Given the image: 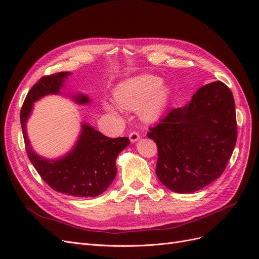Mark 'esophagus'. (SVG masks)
<instances>
[{
	"instance_id": "esophagus-1",
	"label": "esophagus",
	"mask_w": 259,
	"mask_h": 259,
	"mask_svg": "<svg viewBox=\"0 0 259 259\" xmlns=\"http://www.w3.org/2000/svg\"><path fill=\"white\" fill-rule=\"evenodd\" d=\"M128 137H130L131 143H136L137 140H139V138H140V136H139V134H138L137 132H132Z\"/></svg>"
}]
</instances>
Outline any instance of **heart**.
<instances>
[{"label": "heart", "mask_w": 259, "mask_h": 259, "mask_svg": "<svg viewBox=\"0 0 259 259\" xmlns=\"http://www.w3.org/2000/svg\"><path fill=\"white\" fill-rule=\"evenodd\" d=\"M171 94L170 86L152 74H142L131 77L117 85L114 91L116 105L126 110L138 109L144 122L151 123L159 119L165 110ZM105 110L111 114H119L114 105L106 103Z\"/></svg>", "instance_id": "heart-1"}]
</instances>
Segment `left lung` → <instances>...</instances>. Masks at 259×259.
<instances>
[{"instance_id":"obj_1","label":"left lung","mask_w":259,"mask_h":259,"mask_svg":"<svg viewBox=\"0 0 259 259\" xmlns=\"http://www.w3.org/2000/svg\"><path fill=\"white\" fill-rule=\"evenodd\" d=\"M147 136L158 146L155 174L167 189L191 193L224 173L237 142L236 105L221 82L202 86Z\"/></svg>"}]
</instances>
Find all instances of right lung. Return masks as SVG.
Masks as SVG:
<instances>
[{"label": "right lung", "instance_id": "1", "mask_svg": "<svg viewBox=\"0 0 259 259\" xmlns=\"http://www.w3.org/2000/svg\"><path fill=\"white\" fill-rule=\"evenodd\" d=\"M71 72H59L42 77L28 93L20 112V123L28 158L42 179L55 191L77 198H95L105 192L116 175L115 161L130 145L127 137L109 138L86 122L75 144L66 154L46 159L30 145L27 122L34 103L48 95H61ZM77 105H90L91 98L83 93L66 94Z\"/></svg>", "mask_w": 259, "mask_h": 259}]
</instances>
